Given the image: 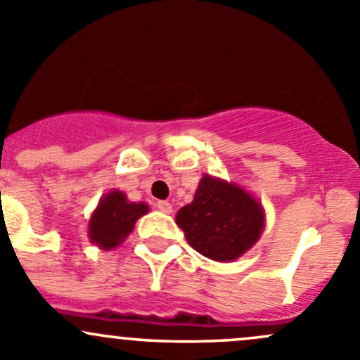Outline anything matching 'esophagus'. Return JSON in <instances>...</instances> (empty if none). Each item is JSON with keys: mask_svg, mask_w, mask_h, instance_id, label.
<instances>
[{"mask_svg": "<svg viewBox=\"0 0 360 360\" xmlns=\"http://www.w3.org/2000/svg\"><path fill=\"white\" fill-rule=\"evenodd\" d=\"M158 210L162 211V213H166V214L173 213L172 202H168V201H159V202H158Z\"/></svg>", "mask_w": 360, "mask_h": 360, "instance_id": "esophagus-1", "label": "esophagus"}]
</instances>
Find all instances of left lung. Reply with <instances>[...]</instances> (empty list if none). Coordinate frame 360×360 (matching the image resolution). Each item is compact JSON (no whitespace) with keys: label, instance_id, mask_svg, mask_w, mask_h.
<instances>
[{"label":"left lung","instance_id":"8db88e82","mask_svg":"<svg viewBox=\"0 0 360 360\" xmlns=\"http://www.w3.org/2000/svg\"><path fill=\"white\" fill-rule=\"evenodd\" d=\"M187 243L214 262H234L251 250L265 227V211L234 181L205 175L194 201L175 217Z\"/></svg>","mask_w":360,"mask_h":360}]
</instances>
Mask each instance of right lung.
<instances>
[{
    "mask_svg": "<svg viewBox=\"0 0 360 360\" xmlns=\"http://www.w3.org/2000/svg\"><path fill=\"white\" fill-rule=\"evenodd\" d=\"M146 213H149L147 202L128 201L124 192L114 188L100 198L91 213L88 220V237L100 250H114L121 246L135 227L136 220Z\"/></svg>",
    "mask_w": 360,
    "mask_h": 360,
    "instance_id": "1",
    "label": "right lung"
}]
</instances>
